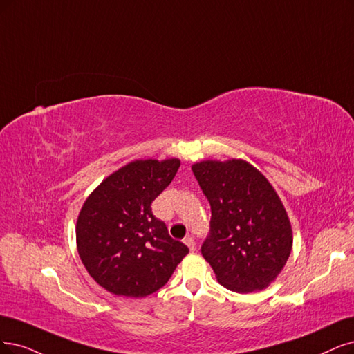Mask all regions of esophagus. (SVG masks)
<instances>
[{"instance_id":"34e87169","label":"esophagus","mask_w":354,"mask_h":354,"mask_svg":"<svg viewBox=\"0 0 354 354\" xmlns=\"http://www.w3.org/2000/svg\"><path fill=\"white\" fill-rule=\"evenodd\" d=\"M184 242H185V245L189 248V251H195L197 250V243H195V241H194V238H191V236H187L185 239H184Z\"/></svg>"}]
</instances>
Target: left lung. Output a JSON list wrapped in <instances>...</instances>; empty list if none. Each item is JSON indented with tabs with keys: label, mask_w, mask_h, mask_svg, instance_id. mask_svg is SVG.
Instances as JSON below:
<instances>
[{
	"label": "left lung",
	"mask_w": 354,
	"mask_h": 354,
	"mask_svg": "<svg viewBox=\"0 0 354 354\" xmlns=\"http://www.w3.org/2000/svg\"><path fill=\"white\" fill-rule=\"evenodd\" d=\"M192 172L212 207L201 254L217 281L238 293L263 290L292 251V226L266 176L245 160H205Z\"/></svg>",
	"instance_id": "1"
}]
</instances>
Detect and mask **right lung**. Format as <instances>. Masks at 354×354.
Instances as JSON below:
<instances>
[{
    "instance_id": "add662e5",
    "label": "right lung",
    "mask_w": 354,
    "mask_h": 354,
    "mask_svg": "<svg viewBox=\"0 0 354 354\" xmlns=\"http://www.w3.org/2000/svg\"><path fill=\"white\" fill-rule=\"evenodd\" d=\"M179 166L178 159L131 162L86 200L77 220V248L103 289L116 296H149L167 283L189 252L151 212V203Z\"/></svg>"
}]
</instances>
